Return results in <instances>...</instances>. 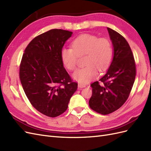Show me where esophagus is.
Masks as SVG:
<instances>
[{"label": "esophagus", "mask_w": 151, "mask_h": 151, "mask_svg": "<svg viewBox=\"0 0 151 151\" xmlns=\"http://www.w3.org/2000/svg\"><path fill=\"white\" fill-rule=\"evenodd\" d=\"M86 87V85H83V84H78V88H83Z\"/></svg>", "instance_id": "esophagus-1"}]
</instances>
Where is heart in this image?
<instances>
[{"mask_svg":"<svg viewBox=\"0 0 151 151\" xmlns=\"http://www.w3.org/2000/svg\"><path fill=\"white\" fill-rule=\"evenodd\" d=\"M72 48H63L60 57L64 65L69 70L76 68L78 57L86 55L85 63L87 66L78 69L73 78L81 83H86L96 78L100 71L110 66L113 59V48L106 38H99L89 34L76 37L71 43Z\"/></svg>","mask_w":151,"mask_h":151,"instance_id":"1","label":"heart"}]
</instances>
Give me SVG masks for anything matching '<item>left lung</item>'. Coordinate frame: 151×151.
<instances>
[{
  "instance_id": "obj_1",
  "label": "left lung",
  "mask_w": 151,
  "mask_h": 151,
  "mask_svg": "<svg viewBox=\"0 0 151 151\" xmlns=\"http://www.w3.org/2000/svg\"><path fill=\"white\" fill-rule=\"evenodd\" d=\"M114 46L113 60L107 73L91 84L92 88L89 106L96 112L107 115L120 109L128 98L136 76V64L126 39L107 28Z\"/></svg>"
}]
</instances>
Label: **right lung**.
<instances>
[{"instance_id": "1", "label": "right lung", "mask_w": 151, "mask_h": 151, "mask_svg": "<svg viewBox=\"0 0 151 151\" xmlns=\"http://www.w3.org/2000/svg\"><path fill=\"white\" fill-rule=\"evenodd\" d=\"M72 32L51 29L34 37L27 46L20 65V79L32 106L50 117L68 109L78 87L63 66L60 52Z\"/></svg>"}]
</instances>
